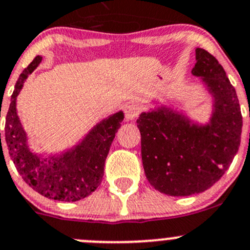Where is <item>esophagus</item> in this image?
<instances>
[{
  "instance_id": "obj_1",
  "label": "esophagus",
  "mask_w": 250,
  "mask_h": 250,
  "mask_svg": "<svg viewBox=\"0 0 250 250\" xmlns=\"http://www.w3.org/2000/svg\"><path fill=\"white\" fill-rule=\"evenodd\" d=\"M141 112V105L138 104V103L132 102L129 104L125 105V120L127 121H133L139 116V113Z\"/></svg>"
}]
</instances>
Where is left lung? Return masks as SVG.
<instances>
[{
  "label": "left lung",
  "mask_w": 250,
  "mask_h": 250,
  "mask_svg": "<svg viewBox=\"0 0 250 250\" xmlns=\"http://www.w3.org/2000/svg\"><path fill=\"white\" fill-rule=\"evenodd\" d=\"M192 75L201 77L214 99L208 125L161 106L137 120L141 158L148 183L169 196H191L213 186L232 163L242 133V113L233 85L218 60L196 48Z\"/></svg>",
  "instance_id": "8db88e82"
}]
</instances>
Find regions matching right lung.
Returning a JSON list of instances; mask_svg holds the SVG:
<instances>
[{
	"mask_svg": "<svg viewBox=\"0 0 250 250\" xmlns=\"http://www.w3.org/2000/svg\"><path fill=\"white\" fill-rule=\"evenodd\" d=\"M41 60L37 55L18 78L6 116V144L18 173L30 188L50 200L75 202L94 192L102 183L105 160L125 115L118 111L103 120L66 152L48 157L35 155L27 147L26 133L17 115V97Z\"/></svg>",
	"mask_w": 250,
	"mask_h": 250,
	"instance_id": "right-lung-1",
	"label": "right lung"
}]
</instances>
